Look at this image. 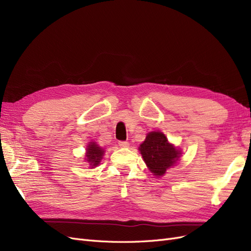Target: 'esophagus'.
<instances>
[{
  "label": "esophagus",
  "instance_id": "1",
  "mask_svg": "<svg viewBox=\"0 0 251 251\" xmlns=\"http://www.w3.org/2000/svg\"><path fill=\"white\" fill-rule=\"evenodd\" d=\"M118 144H119L120 148H124V149L128 148V146H130V143H128L127 141H119Z\"/></svg>",
  "mask_w": 251,
  "mask_h": 251
}]
</instances>
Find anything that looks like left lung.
Segmentation results:
<instances>
[{"mask_svg":"<svg viewBox=\"0 0 251 251\" xmlns=\"http://www.w3.org/2000/svg\"><path fill=\"white\" fill-rule=\"evenodd\" d=\"M139 151L149 170L157 177L164 175L166 170L178 160L180 154L160 132L149 133L146 140L140 144Z\"/></svg>","mask_w":251,"mask_h":251,"instance_id":"left-lung-1","label":"left lung"}]
</instances>
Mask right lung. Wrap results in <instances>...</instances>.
I'll use <instances>...</instances> for the list:
<instances>
[{
    "instance_id": "obj_1",
    "label": "right lung",
    "mask_w": 251,
    "mask_h": 251,
    "mask_svg": "<svg viewBox=\"0 0 251 251\" xmlns=\"http://www.w3.org/2000/svg\"><path fill=\"white\" fill-rule=\"evenodd\" d=\"M103 155V150L97 146L96 143L92 142L89 144V147L87 149V161L90 162V164L92 166L98 165V163L100 162L101 158Z\"/></svg>"
}]
</instances>
